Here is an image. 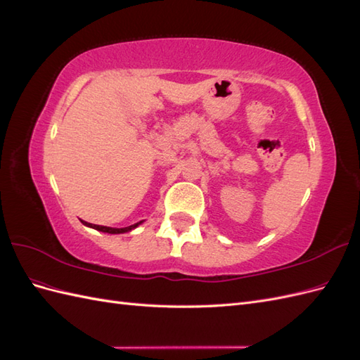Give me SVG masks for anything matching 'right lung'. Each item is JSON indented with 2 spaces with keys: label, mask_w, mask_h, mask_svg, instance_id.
I'll use <instances>...</instances> for the list:
<instances>
[{
  "label": "right lung",
  "mask_w": 360,
  "mask_h": 360,
  "mask_svg": "<svg viewBox=\"0 0 360 360\" xmlns=\"http://www.w3.org/2000/svg\"><path fill=\"white\" fill-rule=\"evenodd\" d=\"M81 222H82L84 225H86V226L94 228V230H97V231L110 233V234H122V233H129V231H132L134 228H136L139 224H143V221H139V222H136V224H134V225H129V226H124V228H111V226H103V225L89 224V222H85V221H81Z\"/></svg>",
  "instance_id": "add662e5"
}]
</instances>
